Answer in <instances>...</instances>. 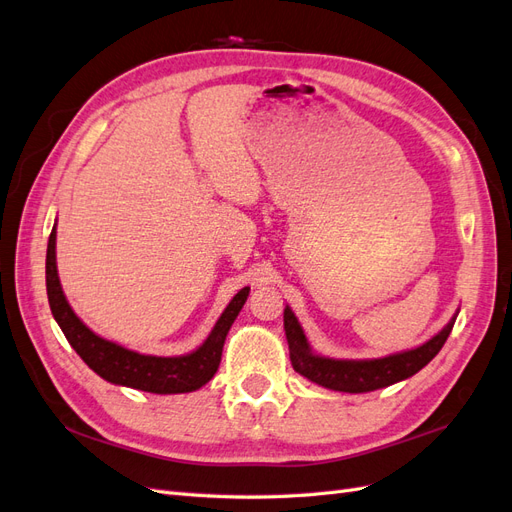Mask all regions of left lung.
<instances>
[{"label": "left lung", "mask_w": 512, "mask_h": 512, "mask_svg": "<svg viewBox=\"0 0 512 512\" xmlns=\"http://www.w3.org/2000/svg\"><path fill=\"white\" fill-rule=\"evenodd\" d=\"M455 318L457 316H453L451 322H448L438 335H433L423 346L384 356V359H365V361L329 359V356H320L312 352L297 316L292 314V309L288 305L284 309V331H286L290 363L294 371H299L301 376L324 386V389L342 391V393H369V391L384 389V386L406 380L414 376L416 371H421L433 356L442 350L446 337L453 331Z\"/></svg>", "instance_id": "8db88e82"}]
</instances>
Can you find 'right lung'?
Instances as JSON below:
<instances>
[{"instance_id":"right-lung-1","label":"right lung","mask_w":512,"mask_h":512,"mask_svg":"<svg viewBox=\"0 0 512 512\" xmlns=\"http://www.w3.org/2000/svg\"><path fill=\"white\" fill-rule=\"evenodd\" d=\"M55 226L46 247V294H49V305L53 318L57 320L59 329L64 331L70 346L76 354L96 371V374L108 382L119 386H130V389L170 395V393H192L200 386H205L220 367L222 348L232 322L239 316L241 307L247 301L250 288H241L220 320L215 322L213 331L194 352L183 356H151L123 348L115 342L96 335L83 320L72 312L66 294L61 290L57 262H55Z\"/></svg>"}]
</instances>
